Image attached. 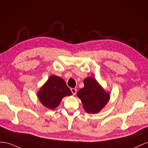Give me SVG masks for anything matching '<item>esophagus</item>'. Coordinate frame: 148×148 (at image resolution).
<instances>
[{
    "mask_svg": "<svg viewBox=\"0 0 148 148\" xmlns=\"http://www.w3.org/2000/svg\"><path fill=\"white\" fill-rule=\"evenodd\" d=\"M71 90L72 93H73V95H75L77 93V89H76V88H71Z\"/></svg>",
    "mask_w": 148,
    "mask_h": 148,
    "instance_id": "esophagus-1",
    "label": "esophagus"
}]
</instances>
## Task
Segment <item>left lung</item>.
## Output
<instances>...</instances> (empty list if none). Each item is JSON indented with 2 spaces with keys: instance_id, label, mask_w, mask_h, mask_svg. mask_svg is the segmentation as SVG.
Returning a JSON list of instances; mask_svg holds the SVG:
<instances>
[{
  "instance_id": "1",
  "label": "left lung",
  "mask_w": 148,
  "mask_h": 148,
  "mask_svg": "<svg viewBox=\"0 0 148 148\" xmlns=\"http://www.w3.org/2000/svg\"><path fill=\"white\" fill-rule=\"evenodd\" d=\"M84 87L77 93L83 107L88 113H97L107 104L110 94L105 92L95 79L87 77L84 81Z\"/></svg>"
}]
</instances>
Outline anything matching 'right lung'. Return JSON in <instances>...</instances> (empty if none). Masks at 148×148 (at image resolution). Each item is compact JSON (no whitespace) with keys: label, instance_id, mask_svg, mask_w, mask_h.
Here are the masks:
<instances>
[{"label":"right lung","instance_id":"1","mask_svg":"<svg viewBox=\"0 0 148 148\" xmlns=\"http://www.w3.org/2000/svg\"><path fill=\"white\" fill-rule=\"evenodd\" d=\"M71 95L72 92L65 81L56 75H51L38 94L41 103L51 110L58 106L64 97Z\"/></svg>","mask_w":148,"mask_h":148}]
</instances>
